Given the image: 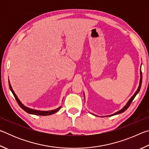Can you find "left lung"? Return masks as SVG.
Masks as SVG:
<instances>
[{"label":"left lung","mask_w":149,"mask_h":149,"mask_svg":"<svg viewBox=\"0 0 149 149\" xmlns=\"http://www.w3.org/2000/svg\"><path fill=\"white\" fill-rule=\"evenodd\" d=\"M140 74H141V79H140V83H139V87H138V89H137V91H136L135 93V94L133 95V97L131 98V99H130V100L129 101H128V102L127 103V104H126V105L124 107H123L122 110H120V111H118V112H116L115 114H112V115H116V114H120V113H122V112H125V111L128 108H129V107L130 106V104H131V103H132V102L133 101V100L134 99V98L135 97V96L137 95V93L139 92V91H140V89H141V84H142V72H141H141H140ZM112 115H111V116H112Z\"/></svg>","instance_id":"1"}]
</instances>
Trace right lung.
<instances>
[{
    "mask_svg": "<svg viewBox=\"0 0 149 149\" xmlns=\"http://www.w3.org/2000/svg\"><path fill=\"white\" fill-rule=\"evenodd\" d=\"M9 87H10V89L12 93V94L14 95L15 99H16V100L17 104H19V107H21L22 109H23L24 111H26V112L29 113V114H35V115H39V116H49V115H51L52 114H54V113H56V112H58V111L60 109V108H61V107H59L58 108H57V109H56V110H50V111H39V110H36L31 109V108H27L26 107H25V106L23 104H22V102L19 101L18 98L17 97L16 95L15 94V93L14 92L13 89H12V88L11 87L10 84V82H9Z\"/></svg>",
    "mask_w": 149,
    "mask_h": 149,
    "instance_id": "right-lung-1",
    "label": "right lung"
}]
</instances>
